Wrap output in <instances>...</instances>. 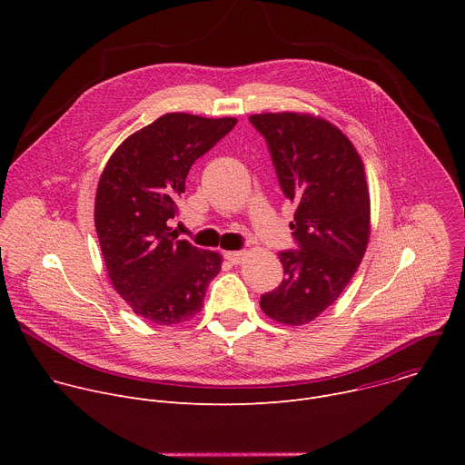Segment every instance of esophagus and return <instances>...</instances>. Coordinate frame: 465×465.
<instances>
[{"label":"esophagus","mask_w":465,"mask_h":465,"mask_svg":"<svg viewBox=\"0 0 465 465\" xmlns=\"http://www.w3.org/2000/svg\"><path fill=\"white\" fill-rule=\"evenodd\" d=\"M224 257H226L230 262L239 264V262H242V259L246 257V252H244V250H239V252H226Z\"/></svg>","instance_id":"esophagus-1"}]
</instances>
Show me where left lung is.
<instances>
[{
	"mask_svg": "<svg viewBox=\"0 0 465 465\" xmlns=\"http://www.w3.org/2000/svg\"><path fill=\"white\" fill-rule=\"evenodd\" d=\"M283 194L296 206L298 250L280 252L285 280L261 309L303 325L333 305L351 282L370 239V193L362 160L342 130L311 114H253Z\"/></svg>",
	"mask_w": 465,
	"mask_h": 465,
	"instance_id": "8db88e82",
	"label": "left lung"
}]
</instances>
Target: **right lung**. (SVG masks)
<instances>
[{"label":"right lung","instance_id":"obj_1","mask_svg":"<svg viewBox=\"0 0 465 465\" xmlns=\"http://www.w3.org/2000/svg\"><path fill=\"white\" fill-rule=\"evenodd\" d=\"M235 124V117L165 114L128 136L99 178L95 230L106 272L132 311L153 323L191 320L221 272V253L178 239L171 221L191 165Z\"/></svg>","mask_w":465,"mask_h":465}]
</instances>
